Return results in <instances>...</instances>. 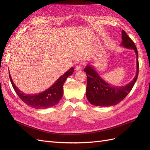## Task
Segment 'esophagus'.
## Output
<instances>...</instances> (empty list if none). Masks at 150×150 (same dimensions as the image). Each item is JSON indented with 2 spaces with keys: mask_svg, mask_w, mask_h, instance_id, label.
<instances>
[{
  "mask_svg": "<svg viewBox=\"0 0 150 150\" xmlns=\"http://www.w3.org/2000/svg\"><path fill=\"white\" fill-rule=\"evenodd\" d=\"M75 70H76V71H81V70H82V67H81V66H80V65L76 66L75 67Z\"/></svg>",
  "mask_w": 150,
  "mask_h": 150,
  "instance_id": "34e87169",
  "label": "esophagus"
}]
</instances>
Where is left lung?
<instances>
[{
    "instance_id": "obj_1",
    "label": "left lung",
    "mask_w": 150,
    "mask_h": 150,
    "mask_svg": "<svg viewBox=\"0 0 150 150\" xmlns=\"http://www.w3.org/2000/svg\"><path fill=\"white\" fill-rule=\"evenodd\" d=\"M122 42L120 46L127 49H133L137 55V74L133 81L123 86H115L104 81L94 68L89 64L84 72L87 76L86 97L89 103L97 106H110L117 104L128 94L137 80L139 71L138 54L134 42L122 30Z\"/></svg>"
}]
</instances>
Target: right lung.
Wrapping results in <instances>:
<instances>
[{"instance_id": "right-lung-1", "label": "right lung", "mask_w": 150, "mask_h": 150, "mask_svg": "<svg viewBox=\"0 0 150 150\" xmlns=\"http://www.w3.org/2000/svg\"><path fill=\"white\" fill-rule=\"evenodd\" d=\"M74 72V68L71 67L61 76L51 87L44 91L39 94H27L21 92L13 83L9 73V78L13 89L21 100L27 105L35 109L48 108L56 106L59 102L63 95V85L68 76H70Z\"/></svg>"}]
</instances>
